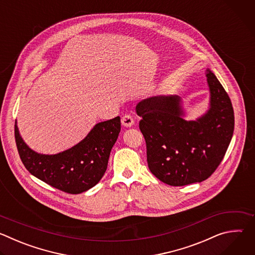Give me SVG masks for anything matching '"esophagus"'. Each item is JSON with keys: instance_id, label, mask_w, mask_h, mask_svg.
Returning <instances> with one entry per match:
<instances>
[{"instance_id": "esophagus-1", "label": "esophagus", "mask_w": 255, "mask_h": 255, "mask_svg": "<svg viewBox=\"0 0 255 255\" xmlns=\"http://www.w3.org/2000/svg\"><path fill=\"white\" fill-rule=\"evenodd\" d=\"M121 122H122V124H123L125 127H131V126L134 124V119H133V117H132L130 114H125V115L122 117Z\"/></svg>"}]
</instances>
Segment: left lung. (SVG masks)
<instances>
[{"mask_svg":"<svg viewBox=\"0 0 255 255\" xmlns=\"http://www.w3.org/2000/svg\"><path fill=\"white\" fill-rule=\"evenodd\" d=\"M206 76L211 107L197 121L181 118L178 97H153L136 106L148 167L169 186H187L210 177L223 160L232 139L231 100L212 71L208 69Z\"/></svg>","mask_w":255,"mask_h":255,"instance_id":"1","label":"left lung"}]
</instances>
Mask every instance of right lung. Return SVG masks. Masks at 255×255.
<instances>
[{
    "label": "right lung",
    "mask_w": 255,
    "mask_h": 255,
    "mask_svg": "<svg viewBox=\"0 0 255 255\" xmlns=\"http://www.w3.org/2000/svg\"><path fill=\"white\" fill-rule=\"evenodd\" d=\"M121 130L120 117L98 123L76 146L54 155L31 150L15 124V140L26 169L47 185L67 194H81L103 177L111 149Z\"/></svg>",
    "instance_id": "add662e5"
}]
</instances>
